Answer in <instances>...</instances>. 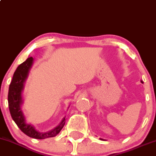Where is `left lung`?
Returning a JSON list of instances; mask_svg holds the SVG:
<instances>
[{"label":"left lung","mask_w":156,"mask_h":156,"mask_svg":"<svg viewBox=\"0 0 156 156\" xmlns=\"http://www.w3.org/2000/svg\"><path fill=\"white\" fill-rule=\"evenodd\" d=\"M141 83H143V82H142V81H141ZM101 140H102V139H101Z\"/></svg>","instance_id":"1"}]
</instances>
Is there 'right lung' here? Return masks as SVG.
Returning <instances> with one entry per match:
<instances>
[{"mask_svg": "<svg viewBox=\"0 0 156 156\" xmlns=\"http://www.w3.org/2000/svg\"><path fill=\"white\" fill-rule=\"evenodd\" d=\"M33 58L29 57L25 62L21 63L17 68L9 85L8 94V103L9 112L12 119L15 121L17 127L23 133L31 138L36 139H44L46 138L54 137L60 132L65 125V119L62 121L60 125L57 126L53 130L48 133H40L37 131L32 125L26 123L23 112L20 109L22 104L21 93L23 88V83L27 78L29 69L31 67Z\"/></svg>", "mask_w": 156, "mask_h": 156, "instance_id": "right-lung-1", "label": "right lung"}]
</instances>
